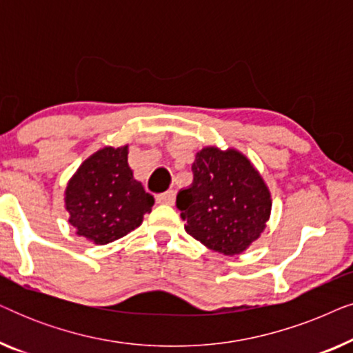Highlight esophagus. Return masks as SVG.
Listing matches in <instances>:
<instances>
[{"label": "esophagus", "mask_w": 353, "mask_h": 353, "mask_svg": "<svg viewBox=\"0 0 353 353\" xmlns=\"http://www.w3.org/2000/svg\"><path fill=\"white\" fill-rule=\"evenodd\" d=\"M175 197H176V192L170 190L167 192H162V194H157L156 196V201L157 204H165V205H173L175 204Z\"/></svg>", "instance_id": "obj_1"}]
</instances>
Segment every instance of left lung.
Wrapping results in <instances>:
<instances>
[{
  "instance_id": "8db88e82",
  "label": "left lung",
  "mask_w": 353,
  "mask_h": 353,
  "mask_svg": "<svg viewBox=\"0 0 353 353\" xmlns=\"http://www.w3.org/2000/svg\"><path fill=\"white\" fill-rule=\"evenodd\" d=\"M192 173V185L176 196L186 233L215 252L243 254L267 228L272 214L267 183L254 163L233 148H202Z\"/></svg>"
}]
</instances>
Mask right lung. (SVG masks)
Masks as SVG:
<instances>
[{
  "label": "right lung",
  "mask_w": 353,
  "mask_h": 353,
  "mask_svg": "<svg viewBox=\"0 0 353 353\" xmlns=\"http://www.w3.org/2000/svg\"><path fill=\"white\" fill-rule=\"evenodd\" d=\"M64 202L75 233L104 245L137 230L154 197L134 180L125 144L105 146L85 159L67 183Z\"/></svg>",
  "instance_id": "add662e5"
}]
</instances>
